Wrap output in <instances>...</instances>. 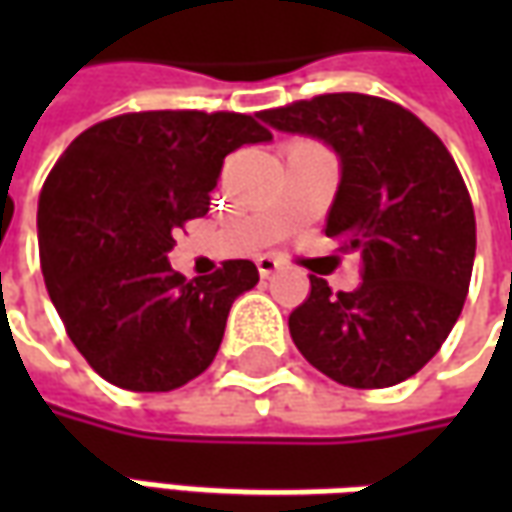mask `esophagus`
<instances>
[{"label":"esophagus","mask_w":512,"mask_h":512,"mask_svg":"<svg viewBox=\"0 0 512 512\" xmlns=\"http://www.w3.org/2000/svg\"><path fill=\"white\" fill-rule=\"evenodd\" d=\"M257 271H260V277H271V274L279 271V260H274V257H257Z\"/></svg>","instance_id":"34e87169"}]
</instances>
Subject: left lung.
Instances as JSON below:
<instances>
[{
	"mask_svg": "<svg viewBox=\"0 0 512 512\" xmlns=\"http://www.w3.org/2000/svg\"><path fill=\"white\" fill-rule=\"evenodd\" d=\"M257 117L334 147L343 178L326 235L362 252L351 293L310 277L290 312L293 343L337 384L406 381L436 356L469 293L477 224L455 158L414 112L376 95H315Z\"/></svg>",
	"mask_w": 512,
	"mask_h": 512,
	"instance_id": "obj_1",
	"label": "left lung"
}]
</instances>
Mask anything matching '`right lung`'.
Segmentation results:
<instances>
[{
	"label": "right lung",
	"mask_w": 512,
	"mask_h": 512,
	"mask_svg": "<svg viewBox=\"0 0 512 512\" xmlns=\"http://www.w3.org/2000/svg\"><path fill=\"white\" fill-rule=\"evenodd\" d=\"M241 112L158 109L73 139L38 202L40 268L65 332L95 373L131 392H169L208 370L252 260L200 279L169 266L183 224L208 213L224 156L268 142Z\"/></svg>",
	"instance_id": "obj_1"
}]
</instances>
